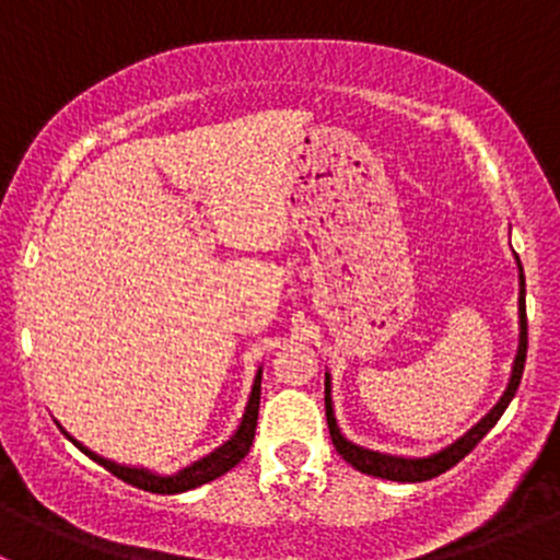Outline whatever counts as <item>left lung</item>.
I'll list each match as a JSON object with an SVG mask.
<instances>
[{
	"instance_id": "1",
	"label": "left lung",
	"mask_w": 560,
	"mask_h": 560,
	"mask_svg": "<svg viewBox=\"0 0 560 560\" xmlns=\"http://www.w3.org/2000/svg\"><path fill=\"white\" fill-rule=\"evenodd\" d=\"M517 259V270H521V298H517V316H521V341H517V354L515 363H512V374H510V385H506L504 395L499 398V404L477 422V425L468 428L460 439H455L453 444L442 447L439 453H431L425 457H406V455H389V453H380V450H369L360 447V444L349 442L347 436L341 433L336 422V411H332V395H330V374H325V415H327V428H330V439L336 453L354 466L358 471L371 474V477H382V479H393V482H425V479L439 477L447 468H453L457 460H463L479 442H482L485 433L499 422V417L504 415V409L510 406V400L515 398L517 387H521L523 380V369H525V352H528V322H525V276H523V265L521 257L515 254Z\"/></svg>"
}]
</instances>
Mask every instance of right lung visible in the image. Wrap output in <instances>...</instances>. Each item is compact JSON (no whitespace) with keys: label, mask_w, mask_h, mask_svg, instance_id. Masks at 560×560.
<instances>
[{"label":"right lung","mask_w":560,"mask_h":560,"mask_svg":"<svg viewBox=\"0 0 560 560\" xmlns=\"http://www.w3.org/2000/svg\"><path fill=\"white\" fill-rule=\"evenodd\" d=\"M259 382H262V369H257L252 393H248V400H246L244 417H241V425L235 428L233 436H230L224 444H219L217 450H211L208 455L197 457L195 463H189V466L178 468V471H173V474H156V471H149V468H143V466H124V463L107 460V457L92 453L89 447H83L78 439H72L70 433L59 425V422H56V425H59V431L65 433V436L70 439V442L75 444L83 455H89L94 463L105 466L113 477L124 479L127 485H135V488H140V490H149V493H162V495L186 493V490H195V488H200V485L211 482V479L222 477V474H228L230 468L238 466V463L246 457L248 447H252V442H254V428H257Z\"/></svg>","instance_id":"right-lung-1"}]
</instances>
